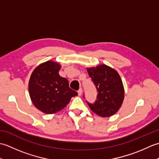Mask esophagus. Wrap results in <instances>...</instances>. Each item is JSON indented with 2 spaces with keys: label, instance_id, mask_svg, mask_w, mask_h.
I'll return each mask as SVG.
<instances>
[{
  "label": "esophagus",
  "instance_id": "34e87169",
  "mask_svg": "<svg viewBox=\"0 0 159 159\" xmlns=\"http://www.w3.org/2000/svg\"><path fill=\"white\" fill-rule=\"evenodd\" d=\"M78 93H79V96H81L82 94V88H80L78 91Z\"/></svg>",
  "mask_w": 159,
  "mask_h": 159
}]
</instances>
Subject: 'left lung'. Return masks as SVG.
Segmentation results:
<instances>
[{
  "mask_svg": "<svg viewBox=\"0 0 159 159\" xmlns=\"http://www.w3.org/2000/svg\"><path fill=\"white\" fill-rule=\"evenodd\" d=\"M87 72L98 92L95 102L86 100L93 112L98 116L110 117L119 110L124 98L122 81L116 70L106 65L87 68ZM85 98V95H83Z\"/></svg>",
  "mask_w": 159,
  "mask_h": 159,
  "instance_id": "8db88e82",
  "label": "left lung"
}]
</instances>
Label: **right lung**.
I'll return each mask as SVG.
<instances>
[{
    "label": "right lung",
    "mask_w": 159,
    "mask_h": 159,
    "mask_svg": "<svg viewBox=\"0 0 159 159\" xmlns=\"http://www.w3.org/2000/svg\"><path fill=\"white\" fill-rule=\"evenodd\" d=\"M60 65L51 61L40 64L33 71L29 83V95L36 108L47 114L55 113L78 95L70 89L66 78L59 74Z\"/></svg>",
    "instance_id": "right-lung-1"
}]
</instances>
